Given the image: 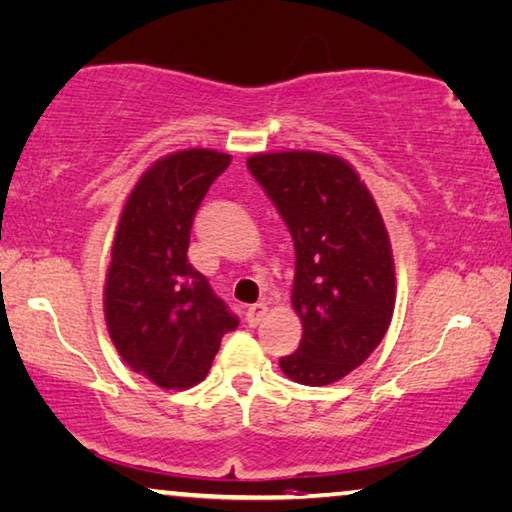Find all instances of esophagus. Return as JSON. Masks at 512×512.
<instances>
[{
  "label": "esophagus",
  "mask_w": 512,
  "mask_h": 512,
  "mask_svg": "<svg viewBox=\"0 0 512 512\" xmlns=\"http://www.w3.org/2000/svg\"><path fill=\"white\" fill-rule=\"evenodd\" d=\"M265 313H267V304H263V302L251 304L247 309V325L258 327V325H261V320L265 318Z\"/></svg>",
  "instance_id": "esophagus-1"
}]
</instances>
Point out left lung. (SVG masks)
I'll list each match as a JSON object with an SVG mask.
<instances>
[{"label":"left lung","instance_id":"8db88e82","mask_svg":"<svg viewBox=\"0 0 512 512\" xmlns=\"http://www.w3.org/2000/svg\"><path fill=\"white\" fill-rule=\"evenodd\" d=\"M295 245L293 309L302 341L279 366L290 380L325 387L371 357L396 304L387 226L348 162L313 151L247 160Z\"/></svg>","mask_w":512,"mask_h":512}]
</instances>
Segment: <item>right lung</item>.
<instances>
[{
	"label": "right lung",
	"instance_id": "1",
	"mask_svg": "<svg viewBox=\"0 0 512 512\" xmlns=\"http://www.w3.org/2000/svg\"><path fill=\"white\" fill-rule=\"evenodd\" d=\"M229 164L210 148L162 157L132 187L116 226L102 293L107 332L125 364L162 389L199 384L240 322L187 261L196 210Z\"/></svg>",
	"mask_w": 512,
	"mask_h": 512
}]
</instances>
